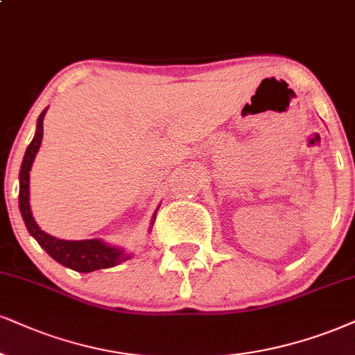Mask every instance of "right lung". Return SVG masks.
<instances>
[{"label": "right lung", "mask_w": 355, "mask_h": 355, "mask_svg": "<svg viewBox=\"0 0 355 355\" xmlns=\"http://www.w3.org/2000/svg\"><path fill=\"white\" fill-rule=\"evenodd\" d=\"M47 108L44 110L37 118V126H36V135H34L33 141L29 143L28 150L24 153L23 164H21L19 171V211L23 216V220L26 224V229L34 239L37 240V243L46 250L49 255L54 258L55 261H59L60 265L67 266L78 271V273H90V271L100 270V268H112L123 261L130 260L131 253H125L121 248L112 247L107 245L98 239H90V240H62L55 239L52 235L46 234V232L39 229V225L34 220L33 212H31L29 205V171L33 168L34 157H36L39 148L42 143V133H44V115H46ZM156 212L153 216L151 224L155 222Z\"/></svg>", "instance_id": "1"}]
</instances>
